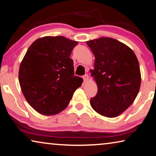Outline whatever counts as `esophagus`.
Segmentation results:
<instances>
[{
    "mask_svg": "<svg viewBox=\"0 0 156 156\" xmlns=\"http://www.w3.org/2000/svg\"><path fill=\"white\" fill-rule=\"evenodd\" d=\"M83 80H84V82H85V83L87 82V80H89V76H88L87 74H85V75L83 77Z\"/></svg>",
    "mask_w": 156,
    "mask_h": 156,
    "instance_id": "34e87169",
    "label": "esophagus"
}]
</instances>
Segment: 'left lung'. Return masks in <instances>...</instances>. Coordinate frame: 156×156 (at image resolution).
Instances as JSON below:
<instances>
[{"label": "left lung", "mask_w": 156, "mask_h": 156, "mask_svg": "<svg viewBox=\"0 0 156 156\" xmlns=\"http://www.w3.org/2000/svg\"><path fill=\"white\" fill-rule=\"evenodd\" d=\"M95 57L91 76L97 85L91 108L106 117H118L134 102L140 91L139 62L131 48L110 37L87 41Z\"/></svg>", "instance_id": "left-lung-1"}]
</instances>
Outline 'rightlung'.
<instances>
[{"label":"right lung","instance_id":"obj_1","mask_svg":"<svg viewBox=\"0 0 156 156\" xmlns=\"http://www.w3.org/2000/svg\"><path fill=\"white\" fill-rule=\"evenodd\" d=\"M78 41L62 36L36 39L22 60L19 80L26 101L41 115H54L67 107L83 79L74 76L70 58Z\"/></svg>","mask_w":156,"mask_h":156}]
</instances>
